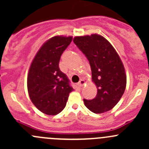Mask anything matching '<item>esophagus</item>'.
Here are the masks:
<instances>
[{"mask_svg": "<svg viewBox=\"0 0 149 149\" xmlns=\"http://www.w3.org/2000/svg\"><path fill=\"white\" fill-rule=\"evenodd\" d=\"M84 84H85V81L81 79V80H80V81L79 82V84H78V86H79V87H82Z\"/></svg>", "mask_w": 149, "mask_h": 149, "instance_id": "1", "label": "esophagus"}]
</instances>
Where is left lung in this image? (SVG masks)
I'll use <instances>...</instances> for the list:
<instances>
[{
    "instance_id": "obj_1",
    "label": "left lung",
    "mask_w": 149,
    "mask_h": 149,
    "mask_svg": "<svg viewBox=\"0 0 149 149\" xmlns=\"http://www.w3.org/2000/svg\"><path fill=\"white\" fill-rule=\"evenodd\" d=\"M73 42L89 62L92 81L97 88L94 99H84L85 106L94 113L112 109L121 99L126 87L124 65L115 48L102 36L76 37Z\"/></svg>"
}]
</instances>
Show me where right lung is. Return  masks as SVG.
<instances>
[{
	"mask_svg": "<svg viewBox=\"0 0 149 149\" xmlns=\"http://www.w3.org/2000/svg\"><path fill=\"white\" fill-rule=\"evenodd\" d=\"M72 37L55 36L40 47L36 54L27 76L30 100L40 111L56 115L65 108L69 94L73 91L67 76L59 68L64 50Z\"/></svg>",
	"mask_w": 149,
	"mask_h": 149,
	"instance_id": "1",
	"label": "right lung"
}]
</instances>
